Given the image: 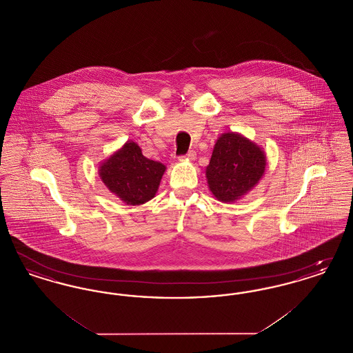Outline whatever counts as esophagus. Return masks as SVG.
Returning <instances> with one entry per match:
<instances>
[{"label":"esophagus","mask_w":353,"mask_h":353,"mask_svg":"<svg viewBox=\"0 0 353 353\" xmlns=\"http://www.w3.org/2000/svg\"><path fill=\"white\" fill-rule=\"evenodd\" d=\"M180 159H184V160H194L196 159V152L189 151L184 156H181Z\"/></svg>","instance_id":"obj_1"}]
</instances>
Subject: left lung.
I'll list each match as a JSON object with an SVG mask.
<instances>
[{"instance_id":"8db88e82","label":"left lung","mask_w":353,"mask_h":353,"mask_svg":"<svg viewBox=\"0 0 353 353\" xmlns=\"http://www.w3.org/2000/svg\"><path fill=\"white\" fill-rule=\"evenodd\" d=\"M265 168L266 156L261 147L242 134L226 132L214 144L206 180L219 201L230 203L258 184Z\"/></svg>"}]
</instances>
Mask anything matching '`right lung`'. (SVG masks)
<instances>
[{
    "label": "right lung",
    "instance_id": "add662e5",
    "mask_svg": "<svg viewBox=\"0 0 353 353\" xmlns=\"http://www.w3.org/2000/svg\"><path fill=\"white\" fill-rule=\"evenodd\" d=\"M165 165L147 159L134 141H127L99 167L101 181L127 205H141L154 197Z\"/></svg>",
    "mask_w": 353,
    "mask_h": 353
}]
</instances>
